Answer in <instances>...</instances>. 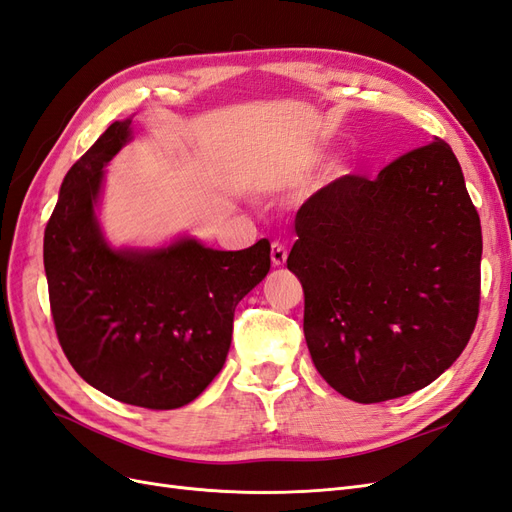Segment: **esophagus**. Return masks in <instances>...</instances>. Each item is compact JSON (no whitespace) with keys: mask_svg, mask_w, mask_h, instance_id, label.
I'll return each instance as SVG.
<instances>
[{"mask_svg":"<svg viewBox=\"0 0 512 512\" xmlns=\"http://www.w3.org/2000/svg\"><path fill=\"white\" fill-rule=\"evenodd\" d=\"M286 258H288L286 245L280 243V241H273V245H271V262H273V267H284L286 265Z\"/></svg>","mask_w":512,"mask_h":512,"instance_id":"34e87169","label":"esophagus"}]
</instances>
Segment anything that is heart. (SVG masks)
<instances>
[{
    "label": "heart",
    "mask_w": 512,
    "mask_h": 512,
    "mask_svg": "<svg viewBox=\"0 0 512 512\" xmlns=\"http://www.w3.org/2000/svg\"><path fill=\"white\" fill-rule=\"evenodd\" d=\"M320 160V153H312V156H307V160H305V164L307 166H312V164H316ZM329 175L331 177H339V175H344V164H333L331 168H329Z\"/></svg>",
    "instance_id": "1"
}]
</instances>
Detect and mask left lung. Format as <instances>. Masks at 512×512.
Wrapping results in <instances>:
<instances>
[{"instance_id": "obj_1", "label": "left lung", "mask_w": 512, "mask_h": 512, "mask_svg": "<svg viewBox=\"0 0 512 512\" xmlns=\"http://www.w3.org/2000/svg\"><path fill=\"white\" fill-rule=\"evenodd\" d=\"M288 269L305 294L318 374L359 401L410 395L470 342L480 301V220L440 138L376 179L339 177L297 211Z\"/></svg>"}]
</instances>
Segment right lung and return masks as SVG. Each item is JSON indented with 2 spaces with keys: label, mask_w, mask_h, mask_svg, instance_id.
Wrapping results in <instances>:
<instances>
[{
  "label": "right lung",
  "mask_w": 512,
  "mask_h": 512,
  "mask_svg": "<svg viewBox=\"0 0 512 512\" xmlns=\"http://www.w3.org/2000/svg\"><path fill=\"white\" fill-rule=\"evenodd\" d=\"M130 141L132 119L115 121L68 170L44 230V271L76 374L123 404L173 410L220 374L235 307L267 277L271 245L222 252L179 237L113 247L96 209L106 164Z\"/></svg>",
  "instance_id": "obj_1"
}]
</instances>
